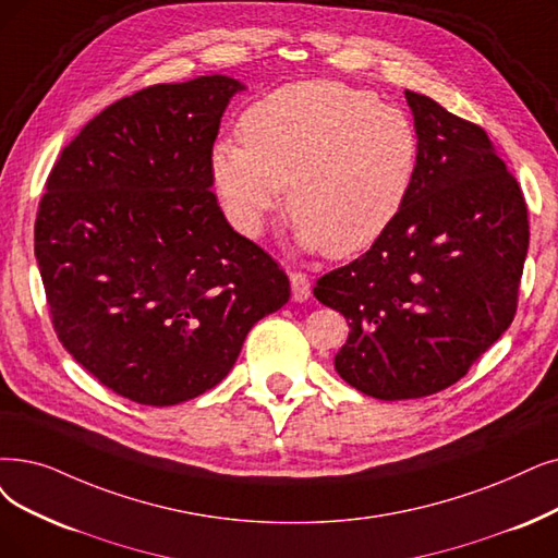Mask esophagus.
I'll return each mask as SVG.
<instances>
[{
	"mask_svg": "<svg viewBox=\"0 0 558 558\" xmlns=\"http://www.w3.org/2000/svg\"><path fill=\"white\" fill-rule=\"evenodd\" d=\"M288 277H291L293 300H298V302L308 300V295H311V281H308V277L304 272H291Z\"/></svg>",
	"mask_w": 558,
	"mask_h": 558,
	"instance_id": "esophagus-1",
	"label": "esophagus"
}]
</instances>
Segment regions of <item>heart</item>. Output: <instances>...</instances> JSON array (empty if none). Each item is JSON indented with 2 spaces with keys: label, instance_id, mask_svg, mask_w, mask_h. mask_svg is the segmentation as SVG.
Wrapping results in <instances>:
<instances>
[{
  "label": "heart",
  "instance_id": "1",
  "mask_svg": "<svg viewBox=\"0 0 558 558\" xmlns=\"http://www.w3.org/2000/svg\"><path fill=\"white\" fill-rule=\"evenodd\" d=\"M240 142L213 150V178L240 231L256 235L279 210L304 250L345 258L368 250L403 213L418 165L405 111L366 88L308 80L244 109Z\"/></svg>",
  "mask_w": 558,
  "mask_h": 558
}]
</instances>
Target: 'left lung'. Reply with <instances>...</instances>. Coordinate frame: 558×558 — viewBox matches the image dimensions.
<instances>
[{
    "mask_svg": "<svg viewBox=\"0 0 558 558\" xmlns=\"http://www.w3.org/2000/svg\"><path fill=\"white\" fill-rule=\"evenodd\" d=\"M418 165L403 213L373 247L316 281L350 333L343 380L380 400L456 385L515 318L529 250L520 183L487 132L405 92Z\"/></svg>",
    "mask_w": 558,
    "mask_h": 558,
    "instance_id": "8db88e82",
    "label": "left lung"
}]
</instances>
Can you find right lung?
<instances>
[{"label": "right lung", "mask_w": 558, "mask_h": 558, "mask_svg": "<svg viewBox=\"0 0 558 558\" xmlns=\"http://www.w3.org/2000/svg\"><path fill=\"white\" fill-rule=\"evenodd\" d=\"M242 84H153L65 144L40 196L34 252L57 339L98 383L167 408L219 385L291 281L231 229L213 144Z\"/></svg>", "instance_id": "1"}]
</instances>
